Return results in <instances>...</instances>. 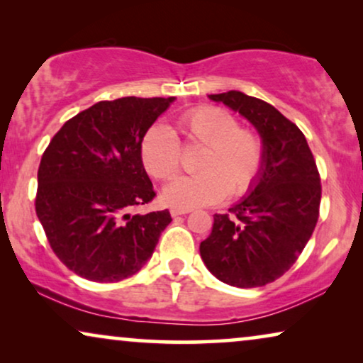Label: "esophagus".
Segmentation results:
<instances>
[{"label": "esophagus", "instance_id": "esophagus-1", "mask_svg": "<svg viewBox=\"0 0 363 363\" xmlns=\"http://www.w3.org/2000/svg\"><path fill=\"white\" fill-rule=\"evenodd\" d=\"M170 213H172V216H180V215H186V213H190V210H188V208L173 206V208H170Z\"/></svg>", "mask_w": 363, "mask_h": 363}]
</instances>
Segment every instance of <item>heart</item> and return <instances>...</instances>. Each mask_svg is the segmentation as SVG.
Here are the masks:
<instances>
[{
    "label": "heart",
    "mask_w": 363,
    "mask_h": 363,
    "mask_svg": "<svg viewBox=\"0 0 363 363\" xmlns=\"http://www.w3.org/2000/svg\"><path fill=\"white\" fill-rule=\"evenodd\" d=\"M178 130L186 147H203L196 175L178 177L163 191L178 208L206 206L226 195L240 198L255 186L264 163V145L251 128L240 127L231 112L216 106L190 108L178 117ZM140 158L147 173L168 180L180 170L182 150L170 128L155 125L145 133Z\"/></svg>",
    "instance_id": "1"
}]
</instances>
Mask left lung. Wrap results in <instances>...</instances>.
I'll return each instance as SVG.
<instances>
[{
  "mask_svg": "<svg viewBox=\"0 0 363 363\" xmlns=\"http://www.w3.org/2000/svg\"><path fill=\"white\" fill-rule=\"evenodd\" d=\"M240 112L264 145L261 175L230 215H215L200 255L218 279L261 287L281 277L304 250L319 220L320 177L304 133L261 99L230 91L208 96Z\"/></svg>",
  "mask_w": 363,
  "mask_h": 363,
  "instance_id": "1",
  "label": "left lung"
}]
</instances>
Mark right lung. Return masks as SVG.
Returning <instances> with one entry per match:
<instances>
[{
  "label": "right lung",
  "mask_w": 363,
  "mask_h": 363,
  "mask_svg": "<svg viewBox=\"0 0 363 363\" xmlns=\"http://www.w3.org/2000/svg\"><path fill=\"white\" fill-rule=\"evenodd\" d=\"M175 97L102 101L64 123L43 153L36 215L54 255L94 282H117L150 259L170 211L130 215L155 198L142 138Z\"/></svg>",
  "instance_id": "obj_1"
}]
</instances>
